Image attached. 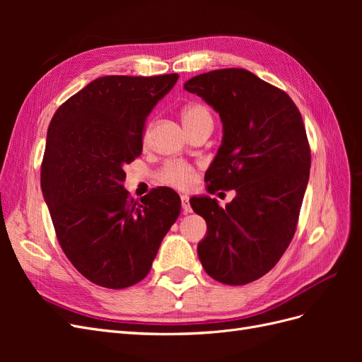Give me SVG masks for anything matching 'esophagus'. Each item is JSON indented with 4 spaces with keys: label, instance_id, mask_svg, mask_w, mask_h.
Returning <instances> with one entry per match:
<instances>
[{
    "label": "esophagus",
    "instance_id": "34e87169",
    "mask_svg": "<svg viewBox=\"0 0 362 362\" xmlns=\"http://www.w3.org/2000/svg\"><path fill=\"white\" fill-rule=\"evenodd\" d=\"M181 206H182V213L187 214L192 211V206L189 204V196L187 194H181Z\"/></svg>",
    "mask_w": 362,
    "mask_h": 362
}]
</instances>
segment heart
Here are the masks:
<instances>
[{
  "instance_id": "1",
  "label": "heart",
  "mask_w": 362,
  "mask_h": 362,
  "mask_svg": "<svg viewBox=\"0 0 362 362\" xmlns=\"http://www.w3.org/2000/svg\"><path fill=\"white\" fill-rule=\"evenodd\" d=\"M204 119H211L204 105L190 104L182 110V122L185 128H190ZM158 180L163 184L173 185V187L187 189L194 181V170L187 163L170 161L160 170Z\"/></svg>"
}]
</instances>
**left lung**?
Returning <instances> with one entry per match:
<instances>
[{"label":"left lung","instance_id":"8db88e82","mask_svg":"<svg viewBox=\"0 0 362 362\" xmlns=\"http://www.w3.org/2000/svg\"><path fill=\"white\" fill-rule=\"evenodd\" d=\"M184 89L222 120L206 190H235L225 208L210 196L190 199L206 222L198 257L213 279L243 286L266 275L294 235L311 168L303 120L286 92L246 69L196 75Z\"/></svg>","mask_w":362,"mask_h":362}]
</instances>
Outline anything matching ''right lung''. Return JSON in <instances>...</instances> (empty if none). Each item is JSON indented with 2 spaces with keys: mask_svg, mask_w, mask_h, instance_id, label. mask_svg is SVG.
Returning <instances> with one entry per match:
<instances>
[{
  "mask_svg": "<svg viewBox=\"0 0 362 362\" xmlns=\"http://www.w3.org/2000/svg\"><path fill=\"white\" fill-rule=\"evenodd\" d=\"M177 81V74L101 76L51 119L43 199L63 252L101 287L127 288L144 279L180 216L172 189H154L140 202L124 189V166L141 154L146 119Z\"/></svg>",
  "mask_w": 362,
  "mask_h": 362,
  "instance_id": "obj_1",
  "label": "right lung"
}]
</instances>
